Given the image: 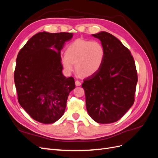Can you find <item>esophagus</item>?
Returning a JSON list of instances; mask_svg holds the SVG:
<instances>
[{"mask_svg":"<svg viewBox=\"0 0 158 158\" xmlns=\"http://www.w3.org/2000/svg\"><path fill=\"white\" fill-rule=\"evenodd\" d=\"M75 84H76V86H80V85H81V82L78 80H76L75 82Z\"/></svg>","mask_w":158,"mask_h":158,"instance_id":"esophagus-1","label":"esophagus"}]
</instances>
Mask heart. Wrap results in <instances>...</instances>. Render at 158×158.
Wrapping results in <instances>:
<instances>
[{"label":"heart","instance_id":"obj_1","mask_svg":"<svg viewBox=\"0 0 158 158\" xmlns=\"http://www.w3.org/2000/svg\"><path fill=\"white\" fill-rule=\"evenodd\" d=\"M105 58V49L101 43L77 39L66 47V54L61 58L66 71L76 70L82 77H89L99 71Z\"/></svg>","mask_w":158,"mask_h":158}]
</instances>
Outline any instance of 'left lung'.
Here are the masks:
<instances>
[{
  "instance_id": "obj_1",
  "label": "left lung",
  "mask_w": 158,
  "mask_h": 158,
  "mask_svg": "<svg viewBox=\"0 0 158 158\" xmlns=\"http://www.w3.org/2000/svg\"><path fill=\"white\" fill-rule=\"evenodd\" d=\"M105 49L101 69L84 80L82 86L89 116L98 123L119 120L135 102L138 76L131 51L106 31L92 35Z\"/></svg>"
}]
</instances>
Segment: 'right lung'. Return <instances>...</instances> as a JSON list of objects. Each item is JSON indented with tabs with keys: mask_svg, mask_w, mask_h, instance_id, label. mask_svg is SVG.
I'll return each mask as SVG.
<instances>
[{
	"mask_svg": "<svg viewBox=\"0 0 158 158\" xmlns=\"http://www.w3.org/2000/svg\"><path fill=\"white\" fill-rule=\"evenodd\" d=\"M73 36V33H37L18 54L14 76L18 102L40 123L59 120L75 88L74 78H66L62 73L60 57L65 42Z\"/></svg>",
	"mask_w": 158,
	"mask_h": 158,
	"instance_id": "1",
	"label": "right lung"
}]
</instances>
